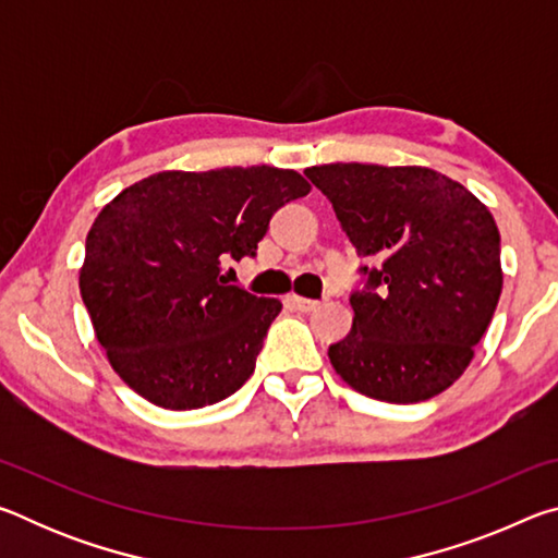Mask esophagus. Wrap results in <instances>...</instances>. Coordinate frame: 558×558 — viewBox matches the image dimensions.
Wrapping results in <instances>:
<instances>
[{
	"label": "esophagus",
	"instance_id": "1",
	"mask_svg": "<svg viewBox=\"0 0 558 558\" xmlns=\"http://www.w3.org/2000/svg\"><path fill=\"white\" fill-rule=\"evenodd\" d=\"M288 302L300 313H315L319 307V300H307V298H300V295H288Z\"/></svg>",
	"mask_w": 558,
	"mask_h": 558
}]
</instances>
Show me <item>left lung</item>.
I'll return each instance as SVG.
<instances>
[{
  "mask_svg": "<svg viewBox=\"0 0 558 558\" xmlns=\"http://www.w3.org/2000/svg\"><path fill=\"white\" fill-rule=\"evenodd\" d=\"M359 258L352 332L329 362L354 391L386 403L433 399L460 379L502 292L499 231L465 186L426 167L305 169Z\"/></svg>",
  "mask_w": 558,
  "mask_h": 558,
  "instance_id": "left-lung-1",
  "label": "left lung"
}]
</instances>
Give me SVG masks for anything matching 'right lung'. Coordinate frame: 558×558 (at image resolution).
<instances>
[{"instance_id":"right-lung-1","label":"right lung","mask_w":558,"mask_h":558,"mask_svg":"<svg viewBox=\"0 0 558 558\" xmlns=\"http://www.w3.org/2000/svg\"><path fill=\"white\" fill-rule=\"evenodd\" d=\"M307 192L298 172L266 165L159 172L98 214L81 298L130 389L192 411L251 379L282 305L229 286L223 263L256 256L272 214Z\"/></svg>"}]
</instances>
